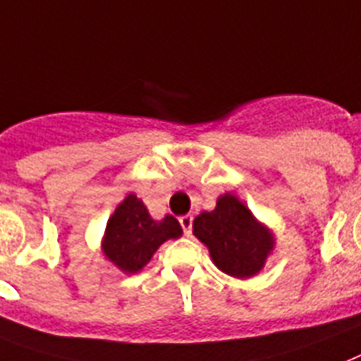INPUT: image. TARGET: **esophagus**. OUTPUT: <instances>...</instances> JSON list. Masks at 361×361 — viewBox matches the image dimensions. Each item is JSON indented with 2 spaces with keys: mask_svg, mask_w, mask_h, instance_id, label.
Returning <instances> with one entry per match:
<instances>
[{
  "mask_svg": "<svg viewBox=\"0 0 361 361\" xmlns=\"http://www.w3.org/2000/svg\"><path fill=\"white\" fill-rule=\"evenodd\" d=\"M180 224H181V228H183V233L189 237L190 233H192V215L180 216Z\"/></svg>",
  "mask_w": 361,
  "mask_h": 361,
  "instance_id": "esophagus-1",
  "label": "esophagus"
}]
</instances>
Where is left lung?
I'll use <instances>...</instances> for the list:
<instances>
[{
  "instance_id": "1",
  "label": "left lung",
  "mask_w": 361,
  "mask_h": 361,
  "mask_svg": "<svg viewBox=\"0 0 361 361\" xmlns=\"http://www.w3.org/2000/svg\"><path fill=\"white\" fill-rule=\"evenodd\" d=\"M192 233L209 248L215 265L235 278L257 274L274 247L269 230L233 195L221 196L215 209L196 216Z\"/></svg>"
}]
</instances>
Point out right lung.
Instances as JSON below:
<instances>
[{
  "mask_svg": "<svg viewBox=\"0 0 361 361\" xmlns=\"http://www.w3.org/2000/svg\"><path fill=\"white\" fill-rule=\"evenodd\" d=\"M180 235L181 226L174 216L166 215L163 221H154L145 204L130 195L107 222L104 252L124 272H137L150 262L166 239Z\"/></svg>",
  "mask_w": 361,
  "mask_h": 361,
  "instance_id": "1",
  "label": "right lung"
}]
</instances>
